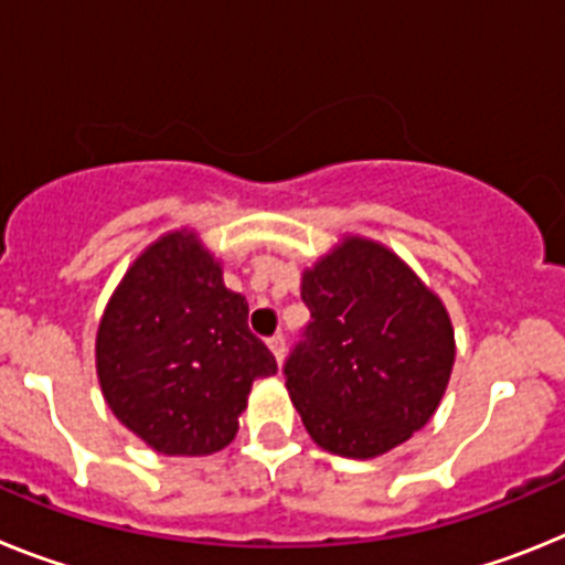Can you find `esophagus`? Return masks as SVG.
<instances>
[{
    "label": "esophagus",
    "mask_w": 565,
    "mask_h": 565,
    "mask_svg": "<svg viewBox=\"0 0 565 565\" xmlns=\"http://www.w3.org/2000/svg\"><path fill=\"white\" fill-rule=\"evenodd\" d=\"M267 347H269V352L276 355L278 364H281V361H284V350H287V338H284L281 332H276V335L267 338Z\"/></svg>",
    "instance_id": "obj_1"
}]
</instances>
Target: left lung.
Listing matches in <instances>:
<instances>
[{
    "label": "left lung",
    "mask_w": 565,
    "mask_h": 565,
    "mask_svg": "<svg viewBox=\"0 0 565 565\" xmlns=\"http://www.w3.org/2000/svg\"><path fill=\"white\" fill-rule=\"evenodd\" d=\"M310 323L284 361L310 438L343 458L404 444L438 409L455 364L444 303L386 247L350 238L303 273Z\"/></svg>",
    "instance_id": "left-lung-1"
}]
</instances>
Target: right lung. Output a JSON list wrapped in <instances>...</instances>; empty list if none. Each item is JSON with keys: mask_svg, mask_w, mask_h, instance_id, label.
<instances>
[{"mask_svg": "<svg viewBox=\"0 0 565 565\" xmlns=\"http://www.w3.org/2000/svg\"><path fill=\"white\" fill-rule=\"evenodd\" d=\"M247 316V298L224 287L193 235H164L127 269L99 323L96 370L113 415L161 455L224 449L255 377L278 370Z\"/></svg>", "mask_w": 565, "mask_h": 565, "instance_id": "right-lung-1", "label": "right lung"}]
</instances>
